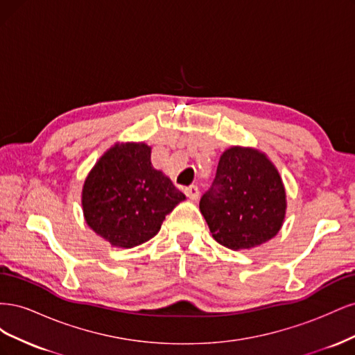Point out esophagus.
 <instances>
[{
    "mask_svg": "<svg viewBox=\"0 0 355 355\" xmlns=\"http://www.w3.org/2000/svg\"><path fill=\"white\" fill-rule=\"evenodd\" d=\"M184 192H185V196H187L189 200H197L198 196H200V189H198L197 185H189V187H187V188L184 189Z\"/></svg>",
    "mask_w": 355,
    "mask_h": 355,
    "instance_id": "esophagus-1",
    "label": "esophagus"
}]
</instances>
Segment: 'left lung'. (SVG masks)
Instances as JSON below:
<instances>
[{
  "instance_id": "1",
  "label": "left lung",
  "mask_w": 355,
  "mask_h": 355,
  "mask_svg": "<svg viewBox=\"0 0 355 355\" xmlns=\"http://www.w3.org/2000/svg\"><path fill=\"white\" fill-rule=\"evenodd\" d=\"M286 189L275 166L254 148L231 146L220 155L216 178L200 200L213 239L231 250L275 237L286 216Z\"/></svg>"
}]
</instances>
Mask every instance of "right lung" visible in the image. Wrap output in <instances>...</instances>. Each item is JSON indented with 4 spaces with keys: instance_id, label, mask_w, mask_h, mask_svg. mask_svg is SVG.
<instances>
[{
    "instance_id": "right-lung-1",
    "label": "right lung",
    "mask_w": 355,
    "mask_h": 355,
    "mask_svg": "<svg viewBox=\"0 0 355 355\" xmlns=\"http://www.w3.org/2000/svg\"><path fill=\"white\" fill-rule=\"evenodd\" d=\"M83 213L111 245L132 249L151 240L166 214L187 197L151 163L144 142L115 144L84 180Z\"/></svg>"
}]
</instances>
